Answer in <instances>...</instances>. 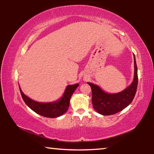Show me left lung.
<instances>
[{"mask_svg": "<svg viewBox=\"0 0 154 154\" xmlns=\"http://www.w3.org/2000/svg\"><path fill=\"white\" fill-rule=\"evenodd\" d=\"M134 76L133 82L126 89L117 94H107L98 85L88 82L92 88L93 107L98 113L110 116L121 111L132 103L138 85L137 66L134 55Z\"/></svg>", "mask_w": 154, "mask_h": 154, "instance_id": "8db88e82", "label": "left lung"}]
</instances>
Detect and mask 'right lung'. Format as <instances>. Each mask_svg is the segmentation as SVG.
Masks as SVG:
<instances>
[{"mask_svg": "<svg viewBox=\"0 0 154 154\" xmlns=\"http://www.w3.org/2000/svg\"><path fill=\"white\" fill-rule=\"evenodd\" d=\"M78 85H79L78 83L72 85H68L63 96L59 100L56 102L47 103L36 102L26 96L22 92L20 88V90L23 100L26 104V105L29 106L32 111L43 117L54 118L62 116L65 112H66L69 106L70 99Z\"/></svg>", "mask_w": 154, "mask_h": 154, "instance_id": "obj_1", "label": "right lung"}]
</instances>
